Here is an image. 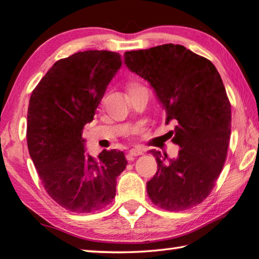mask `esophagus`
<instances>
[{
	"label": "esophagus",
	"mask_w": 259,
	"mask_h": 259,
	"mask_svg": "<svg viewBox=\"0 0 259 259\" xmlns=\"http://www.w3.org/2000/svg\"><path fill=\"white\" fill-rule=\"evenodd\" d=\"M143 154V150L142 149H131L128 151V154H126V158L128 160H131L134 157H137V155Z\"/></svg>",
	"instance_id": "1"
}]
</instances>
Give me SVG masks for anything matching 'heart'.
<instances>
[{
  "mask_svg": "<svg viewBox=\"0 0 259 259\" xmlns=\"http://www.w3.org/2000/svg\"><path fill=\"white\" fill-rule=\"evenodd\" d=\"M142 130L141 126H130V128H126L124 131H123V135H125V136H131V135H136L138 134L139 131Z\"/></svg>",
  "mask_w": 259,
  "mask_h": 259,
  "instance_id": "1",
  "label": "heart"
}]
</instances>
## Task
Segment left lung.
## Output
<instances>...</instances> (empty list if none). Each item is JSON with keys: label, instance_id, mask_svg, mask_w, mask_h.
Instances as JSON below:
<instances>
[{"label": "left lung", "instance_id": "1", "mask_svg": "<svg viewBox=\"0 0 259 259\" xmlns=\"http://www.w3.org/2000/svg\"><path fill=\"white\" fill-rule=\"evenodd\" d=\"M124 62L153 88L166 122H178L171 139L181 147L178 158L150 151L158 171L147 195L167 211L194 207L210 195L227 157L232 112L223 79L210 60L181 45L125 52Z\"/></svg>", "mask_w": 259, "mask_h": 259}]
</instances>
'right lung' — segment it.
<instances>
[{
  "label": "right lung",
  "mask_w": 259,
  "mask_h": 259,
  "mask_svg": "<svg viewBox=\"0 0 259 259\" xmlns=\"http://www.w3.org/2000/svg\"><path fill=\"white\" fill-rule=\"evenodd\" d=\"M121 64L118 53L78 52L55 62L31 94L28 152L45 190L68 211L91 213L112 203L128 163L116 150L93 158L81 138Z\"/></svg>",
  "instance_id": "1"
}]
</instances>
